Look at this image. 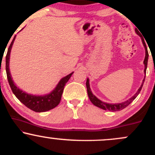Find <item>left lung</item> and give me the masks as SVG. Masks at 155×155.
I'll return each mask as SVG.
<instances>
[{
  "instance_id": "1",
  "label": "left lung",
  "mask_w": 155,
  "mask_h": 155,
  "mask_svg": "<svg viewBox=\"0 0 155 155\" xmlns=\"http://www.w3.org/2000/svg\"><path fill=\"white\" fill-rule=\"evenodd\" d=\"M136 32L137 33V34L139 35L141 37V35H140V33H138V30H136ZM142 41H143V46H144L145 50H146V56H145L144 61H143V63H144V65H145L144 73H145V76H146V71H147V63H148L149 53H148V51H147V46H146L144 41H143V39H142ZM144 80H145V78H144V79L143 80V83H142V84L140 85V88L138 89L136 93L135 94V95H133V97H131V98H130L129 100L124 101V102H123V103H121V104H106V103H104V102H103V101H100L99 99H97V97H96L95 96L93 95V94L92 93L91 90H90V84H89V79H87L86 86H87V90L88 97H89V98H90V101H91L92 104L95 105V106H97V107L102 108V109H104V110H108V111H120V110H122L123 108L127 107L128 105L130 104L131 103H132L133 101L135 100V98H136L137 96H138V94L140 93V90H141L142 87H143V82H144Z\"/></svg>"
}]
</instances>
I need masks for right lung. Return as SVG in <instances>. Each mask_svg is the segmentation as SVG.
Returning a JSON list of instances; mask_svg holds the SVG:
<instances>
[{
	"instance_id": "add662e5",
	"label": "right lung",
	"mask_w": 155,
	"mask_h": 155,
	"mask_svg": "<svg viewBox=\"0 0 155 155\" xmlns=\"http://www.w3.org/2000/svg\"><path fill=\"white\" fill-rule=\"evenodd\" d=\"M15 39V36L14 37L12 43H11L8 49V51L6 56V71L7 74V79H8V84L10 85V87L12 89V92L15 94L16 97L22 102L25 106L29 108L30 109L33 110L35 112H44L49 111V110L52 109L54 107H56L58 104H60V100H61L62 94H63L64 87L65 84L68 82L71 76L73 74V73L70 74L65 77L63 78L57 85L56 88L51 92L50 94H48L44 96H35L28 95L25 92H22V90H19L15 86L12 81V77H11L10 72H9V57H10V51L12 49V45H13L14 41Z\"/></svg>"
}]
</instances>
